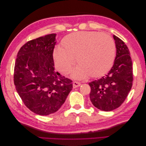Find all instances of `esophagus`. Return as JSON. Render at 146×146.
Listing matches in <instances>:
<instances>
[{
	"instance_id": "34e87169",
	"label": "esophagus",
	"mask_w": 146,
	"mask_h": 146,
	"mask_svg": "<svg viewBox=\"0 0 146 146\" xmlns=\"http://www.w3.org/2000/svg\"><path fill=\"white\" fill-rule=\"evenodd\" d=\"M81 85V84L79 83V82H74L73 83V88H76L77 87H79Z\"/></svg>"
}]
</instances>
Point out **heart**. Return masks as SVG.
<instances>
[{"instance_id": "b5f03b06", "label": "heart", "mask_w": 146, "mask_h": 146, "mask_svg": "<svg viewBox=\"0 0 146 146\" xmlns=\"http://www.w3.org/2000/svg\"><path fill=\"white\" fill-rule=\"evenodd\" d=\"M61 46L52 53L55 66L59 71L67 74L77 58L80 65L72 74L74 78H85L89 75L95 78L102 77L114 63L115 44L107 34L90 31L72 33L63 38Z\"/></svg>"}]
</instances>
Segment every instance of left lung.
<instances>
[{
	"label": "left lung",
	"instance_id": "left-lung-1",
	"mask_svg": "<svg viewBox=\"0 0 146 146\" xmlns=\"http://www.w3.org/2000/svg\"><path fill=\"white\" fill-rule=\"evenodd\" d=\"M116 55L112 68L105 76L89 83L90 98L95 107L112 111L124 102L133 82L132 61L129 48L120 38L113 35Z\"/></svg>",
	"mask_w": 146,
	"mask_h": 146
}]
</instances>
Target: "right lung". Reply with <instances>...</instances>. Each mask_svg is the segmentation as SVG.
I'll list each match as a JSON object with an SVG mask.
<instances>
[{
  "mask_svg": "<svg viewBox=\"0 0 146 146\" xmlns=\"http://www.w3.org/2000/svg\"><path fill=\"white\" fill-rule=\"evenodd\" d=\"M56 35H47L25 44L17 53L15 66L17 93L26 107L41 116L58 111L72 89V81L54 69Z\"/></svg>",
  "mask_w": 146,
  "mask_h": 146,
  "instance_id": "1",
  "label": "right lung"
}]
</instances>
